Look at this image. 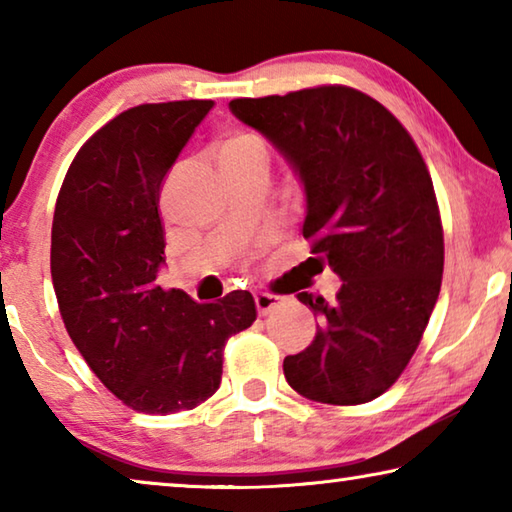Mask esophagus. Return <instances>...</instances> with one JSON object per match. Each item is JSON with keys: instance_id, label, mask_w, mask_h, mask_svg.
Here are the masks:
<instances>
[{"instance_id": "1", "label": "esophagus", "mask_w": 512, "mask_h": 512, "mask_svg": "<svg viewBox=\"0 0 512 512\" xmlns=\"http://www.w3.org/2000/svg\"><path fill=\"white\" fill-rule=\"evenodd\" d=\"M255 305H257L259 316H268V314H271V311H275L277 307L282 305V298L280 296H273V293H257Z\"/></svg>"}]
</instances>
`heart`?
Masks as SVG:
<instances>
[{"label":"heart","mask_w":512,"mask_h":512,"mask_svg":"<svg viewBox=\"0 0 512 512\" xmlns=\"http://www.w3.org/2000/svg\"><path fill=\"white\" fill-rule=\"evenodd\" d=\"M219 164H239V162H250L257 158H268L264 142L259 140L255 133L248 131H237L223 137L219 142Z\"/></svg>","instance_id":"1"}]
</instances>
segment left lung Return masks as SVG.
<instances>
[{
  "mask_svg": "<svg viewBox=\"0 0 512 512\" xmlns=\"http://www.w3.org/2000/svg\"><path fill=\"white\" fill-rule=\"evenodd\" d=\"M230 110L298 173L302 237L343 280L332 305L298 293L318 329L309 348L284 359V377L314 402L375 400L411 361L443 282V223L418 146L379 101L348 85L232 99Z\"/></svg>",
  "mask_w": 512,
  "mask_h": 512,
  "instance_id": "obj_1",
  "label": "left lung"
}]
</instances>
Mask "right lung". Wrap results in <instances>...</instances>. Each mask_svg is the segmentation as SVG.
Listing matches in <instances>:
<instances>
[{"label": "right lung", "instance_id": "1", "mask_svg": "<svg viewBox=\"0 0 512 512\" xmlns=\"http://www.w3.org/2000/svg\"><path fill=\"white\" fill-rule=\"evenodd\" d=\"M212 106L124 110L81 146L56 201L51 280L67 334L101 384L140 413L189 411L212 397L225 343L257 318L248 291L201 305L158 284L162 180Z\"/></svg>", "mask_w": 512, "mask_h": 512}]
</instances>
